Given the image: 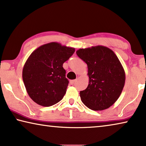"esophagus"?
<instances>
[{
	"mask_svg": "<svg viewBox=\"0 0 146 146\" xmlns=\"http://www.w3.org/2000/svg\"><path fill=\"white\" fill-rule=\"evenodd\" d=\"M77 79H75V80H70V83L71 84H75V83L77 82Z\"/></svg>",
	"mask_w": 146,
	"mask_h": 146,
	"instance_id": "obj_1",
	"label": "esophagus"
}]
</instances>
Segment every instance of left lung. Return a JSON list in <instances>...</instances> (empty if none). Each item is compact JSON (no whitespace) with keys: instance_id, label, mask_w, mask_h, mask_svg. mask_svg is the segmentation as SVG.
<instances>
[{"instance_id":"8db88e82","label":"left lung","mask_w":146,"mask_h":146,"mask_svg":"<svg viewBox=\"0 0 146 146\" xmlns=\"http://www.w3.org/2000/svg\"><path fill=\"white\" fill-rule=\"evenodd\" d=\"M76 53L88 66V86L80 92L82 103L93 110L110 107L119 98L125 82V73L118 58L102 45L79 48Z\"/></svg>"}]
</instances>
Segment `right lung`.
<instances>
[{"mask_svg": "<svg viewBox=\"0 0 146 146\" xmlns=\"http://www.w3.org/2000/svg\"><path fill=\"white\" fill-rule=\"evenodd\" d=\"M75 50V48L50 42L31 53L23 66L22 76L27 93L34 102L50 106L63 99L69 83L63 64Z\"/></svg>", "mask_w": 146, "mask_h": 146, "instance_id": "1", "label": "right lung"}]
</instances>
